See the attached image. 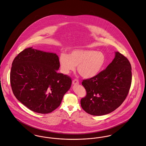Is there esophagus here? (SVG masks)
I'll return each mask as SVG.
<instances>
[{"mask_svg": "<svg viewBox=\"0 0 146 146\" xmlns=\"http://www.w3.org/2000/svg\"><path fill=\"white\" fill-rule=\"evenodd\" d=\"M72 83H73V85H78V84H79V81H78L77 79H74V80H73V82H72Z\"/></svg>", "mask_w": 146, "mask_h": 146, "instance_id": "esophagus-1", "label": "esophagus"}]
</instances>
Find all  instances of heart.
Segmentation results:
<instances>
[{
    "label": "heart",
    "mask_w": 146,
    "mask_h": 146,
    "mask_svg": "<svg viewBox=\"0 0 146 146\" xmlns=\"http://www.w3.org/2000/svg\"><path fill=\"white\" fill-rule=\"evenodd\" d=\"M62 72L68 74L77 70L82 77L89 79L97 76L106 61L105 55L101 52L91 49H76L68 55L62 53L59 58Z\"/></svg>",
    "instance_id": "heart-1"
}]
</instances>
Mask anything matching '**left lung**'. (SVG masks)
I'll use <instances>...</instances> for the list:
<instances>
[{
    "mask_svg": "<svg viewBox=\"0 0 146 146\" xmlns=\"http://www.w3.org/2000/svg\"><path fill=\"white\" fill-rule=\"evenodd\" d=\"M131 79V67L128 58L115 52V58L105 70L82 82L87 93L80 101L82 109L94 116L115 110L126 98Z\"/></svg>",
    "mask_w": 146,
    "mask_h": 146,
    "instance_id": "obj_1",
    "label": "left lung"
}]
</instances>
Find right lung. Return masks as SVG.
Segmentation results:
<instances>
[{
  "label": "right lung",
  "mask_w": 146,
  "mask_h": 146,
  "mask_svg": "<svg viewBox=\"0 0 146 146\" xmlns=\"http://www.w3.org/2000/svg\"><path fill=\"white\" fill-rule=\"evenodd\" d=\"M58 56L53 52L25 49L14 58L10 72L16 98L31 111L49 113L60 105L70 88V76L58 73Z\"/></svg>",
  "instance_id": "right-lung-1"
}]
</instances>
